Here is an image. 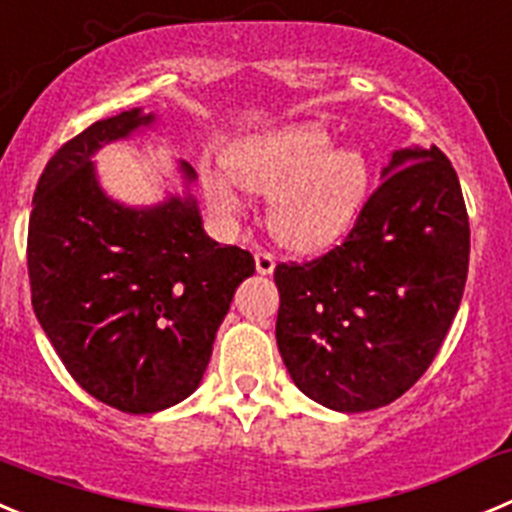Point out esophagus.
<instances>
[{"instance_id":"obj_1","label":"esophagus","mask_w":512,"mask_h":512,"mask_svg":"<svg viewBox=\"0 0 512 512\" xmlns=\"http://www.w3.org/2000/svg\"><path fill=\"white\" fill-rule=\"evenodd\" d=\"M274 266H276V259L274 256H271L269 251H256V271H259V274H271V271H274Z\"/></svg>"}]
</instances>
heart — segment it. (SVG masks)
Returning <instances> with one entry per match:
<instances>
[{
  "instance_id": "b5f03b06",
  "label": "heart",
  "mask_w": 512,
  "mask_h": 512,
  "mask_svg": "<svg viewBox=\"0 0 512 512\" xmlns=\"http://www.w3.org/2000/svg\"><path fill=\"white\" fill-rule=\"evenodd\" d=\"M335 137L322 124H287L248 137L228 149L233 180L251 192H273L271 231L284 246L312 251L348 231L368 192V159L353 147L332 149ZM205 192L225 215L241 213L236 187L208 172Z\"/></svg>"
}]
</instances>
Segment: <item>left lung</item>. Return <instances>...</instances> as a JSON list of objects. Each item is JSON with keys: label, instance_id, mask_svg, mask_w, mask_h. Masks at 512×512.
<instances>
[{"label": "left lung", "instance_id": "obj_1", "mask_svg": "<svg viewBox=\"0 0 512 512\" xmlns=\"http://www.w3.org/2000/svg\"><path fill=\"white\" fill-rule=\"evenodd\" d=\"M470 218L439 147L398 149L348 238L279 264L276 345L292 381L360 414L409 391L437 358L462 302Z\"/></svg>", "mask_w": 512, "mask_h": 512}]
</instances>
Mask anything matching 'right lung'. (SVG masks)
I'll use <instances>...</instances> for the list:
<instances>
[{"label": "right lung", "instance_id": "1", "mask_svg": "<svg viewBox=\"0 0 512 512\" xmlns=\"http://www.w3.org/2000/svg\"><path fill=\"white\" fill-rule=\"evenodd\" d=\"M121 111L65 142L37 182L27 233L32 309L75 383L124 414H154L203 381L215 332L253 256L203 231L195 198L126 208L96 180L103 144L149 126ZM187 182L195 170L180 162Z\"/></svg>", "mask_w": 512, "mask_h": 512}]
</instances>
